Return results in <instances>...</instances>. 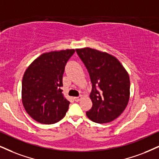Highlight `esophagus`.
Wrapping results in <instances>:
<instances>
[{"label":"esophagus","mask_w":159,"mask_h":159,"mask_svg":"<svg viewBox=\"0 0 159 159\" xmlns=\"http://www.w3.org/2000/svg\"><path fill=\"white\" fill-rule=\"evenodd\" d=\"M81 99H82V96H80V97H74V100H75V102H79Z\"/></svg>","instance_id":"1"}]
</instances>
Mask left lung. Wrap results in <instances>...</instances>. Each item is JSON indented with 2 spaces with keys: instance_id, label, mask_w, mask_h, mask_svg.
I'll use <instances>...</instances> for the list:
<instances>
[{
  "instance_id": "1",
  "label": "left lung",
  "mask_w": 159,
  "mask_h": 159,
  "mask_svg": "<svg viewBox=\"0 0 159 159\" xmlns=\"http://www.w3.org/2000/svg\"><path fill=\"white\" fill-rule=\"evenodd\" d=\"M89 73L93 105L86 112L94 122L103 124L119 116L130 97V77L115 57L90 48L76 49Z\"/></svg>"
}]
</instances>
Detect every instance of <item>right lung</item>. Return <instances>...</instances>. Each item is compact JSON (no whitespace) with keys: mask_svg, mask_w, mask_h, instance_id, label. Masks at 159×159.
I'll return each instance as SVG.
<instances>
[{"mask_svg":"<svg viewBox=\"0 0 159 159\" xmlns=\"http://www.w3.org/2000/svg\"><path fill=\"white\" fill-rule=\"evenodd\" d=\"M74 49L41 54L25 71L22 80V102L28 114L41 124L51 125L66 116L70 102L61 89L62 75Z\"/></svg>","mask_w":159,"mask_h":159,"instance_id":"obj_1","label":"right lung"}]
</instances>
